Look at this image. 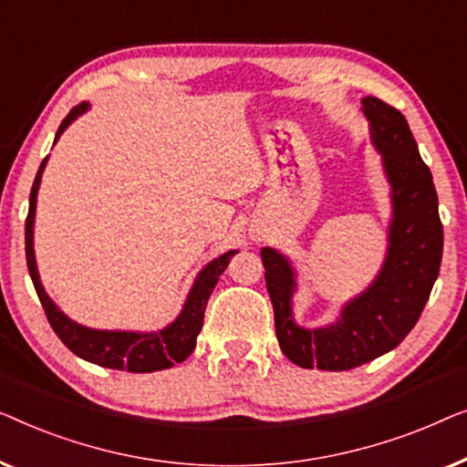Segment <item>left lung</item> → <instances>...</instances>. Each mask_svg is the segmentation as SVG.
<instances>
[{
  "label": "left lung",
  "instance_id": "obj_1",
  "mask_svg": "<svg viewBox=\"0 0 467 467\" xmlns=\"http://www.w3.org/2000/svg\"><path fill=\"white\" fill-rule=\"evenodd\" d=\"M362 111L391 186L387 255L377 279L347 302L334 324L311 330L294 321L292 262L273 247L260 252L279 347L300 368L351 370L396 349L421 317L442 262L438 194L409 122L377 97H364Z\"/></svg>",
  "mask_w": 467,
  "mask_h": 467
}]
</instances>
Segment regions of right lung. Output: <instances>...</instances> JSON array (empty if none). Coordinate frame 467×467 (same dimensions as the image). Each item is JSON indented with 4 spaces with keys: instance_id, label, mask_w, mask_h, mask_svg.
<instances>
[{
    "instance_id": "add662e5",
    "label": "right lung",
    "mask_w": 467,
    "mask_h": 467,
    "mask_svg": "<svg viewBox=\"0 0 467 467\" xmlns=\"http://www.w3.org/2000/svg\"><path fill=\"white\" fill-rule=\"evenodd\" d=\"M88 109V103L76 105L74 109L65 116L61 127L57 130L55 143L65 129L76 120L78 116ZM42 161L39 171L36 175L34 188L29 194V213L25 222V255H27V268L37 292V298L42 302L48 324L63 345L69 351H74L78 358L87 359L90 364L114 368V370H129V372H156L165 370L173 364H180L186 359L196 347V337H199L202 327V317H205L207 300L212 296L215 284H218L220 275L226 271L228 262H231L236 249L222 254L220 258L209 262L202 271L196 275L192 287H190L188 298L183 302L182 313L177 315L173 324L162 327L159 332H127V330H93V327L76 324L69 319L55 302L46 294L42 281H39L36 254H34V222H36V205H37V190L42 182V173L46 167Z\"/></svg>"
}]
</instances>
